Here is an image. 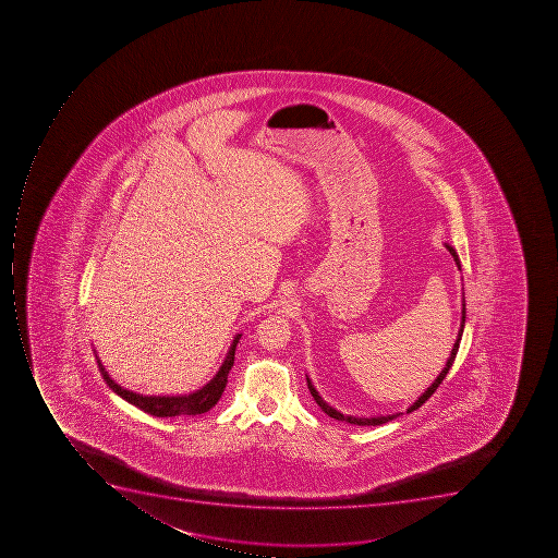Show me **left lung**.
<instances>
[{
  "mask_svg": "<svg viewBox=\"0 0 558 558\" xmlns=\"http://www.w3.org/2000/svg\"><path fill=\"white\" fill-rule=\"evenodd\" d=\"M448 251H450V255L453 256V262H456L457 268L461 270V259L457 256L456 250L452 246H447ZM461 328H459V335H457L456 343H453L452 352H450V357L447 360V364H445V368L441 369V374L436 377L435 383L430 384L427 387L426 392H422L421 398H418L415 403L407 410V413H412L413 410H417L418 407L426 403L429 400L430 396L435 395L436 389H438L439 384L444 383V378L447 377L448 369L452 368L453 361H456L457 351H459V343H461L462 331H464L465 325V300L462 299V312H461ZM307 386L308 391H311L312 398L316 400V403L319 404L320 410L328 415V417L335 418V421H345L349 424H354V426H380V424H386V422L392 421V418L400 417L401 413H392V415H380V417H354V415H343L342 412H338L333 407H329L323 398H320L319 392L316 391V387L312 386L311 378L307 377Z\"/></svg>",
  "mask_w": 558,
  "mask_h": 558,
  "instance_id": "obj_1",
  "label": "left lung"
}]
</instances>
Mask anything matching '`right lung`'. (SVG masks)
<instances>
[{"instance_id": "1", "label": "right lung", "mask_w": 558, "mask_h": 558, "mask_svg": "<svg viewBox=\"0 0 558 558\" xmlns=\"http://www.w3.org/2000/svg\"><path fill=\"white\" fill-rule=\"evenodd\" d=\"M239 338L241 335L233 337L232 345H230L227 357H225L223 364H221L218 374L198 391L192 392V395L184 396H143L136 395V392L128 391L123 389L119 384L114 383L113 378L108 375L105 366H102L99 355L96 354L97 366L101 372L105 383L110 386L111 391L128 401V403L134 404L137 409L143 412L154 415V417H175V415H198V413H206L220 401L221 395H223L225 387L229 383V372L232 369L233 360H235V347H238Z\"/></svg>"}]
</instances>
